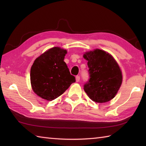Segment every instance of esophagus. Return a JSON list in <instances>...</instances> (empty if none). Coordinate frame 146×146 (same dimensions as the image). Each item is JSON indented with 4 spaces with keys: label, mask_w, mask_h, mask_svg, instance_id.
<instances>
[{
    "label": "esophagus",
    "mask_w": 146,
    "mask_h": 146,
    "mask_svg": "<svg viewBox=\"0 0 146 146\" xmlns=\"http://www.w3.org/2000/svg\"><path fill=\"white\" fill-rule=\"evenodd\" d=\"M80 80V76H76V82H78Z\"/></svg>",
    "instance_id": "1"
}]
</instances>
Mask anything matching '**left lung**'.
Returning <instances> with one entry per match:
<instances>
[{"mask_svg": "<svg viewBox=\"0 0 146 146\" xmlns=\"http://www.w3.org/2000/svg\"><path fill=\"white\" fill-rule=\"evenodd\" d=\"M83 57L88 61L89 68V79L83 85L85 92L95 102L110 101L122 84L119 65L110 54L100 49L86 52Z\"/></svg>", "mask_w": 146, "mask_h": 146, "instance_id": "left-lung-1", "label": "left lung"}]
</instances>
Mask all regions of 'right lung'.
<instances>
[{"label":"right lung","instance_id":"1","mask_svg":"<svg viewBox=\"0 0 146 146\" xmlns=\"http://www.w3.org/2000/svg\"><path fill=\"white\" fill-rule=\"evenodd\" d=\"M66 52L60 48H52L34 62L31 68V83L33 91L42 98L54 100L75 82V77L71 75L64 61Z\"/></svg>","mask_w":146,"mask_h":146}]
</instances>
